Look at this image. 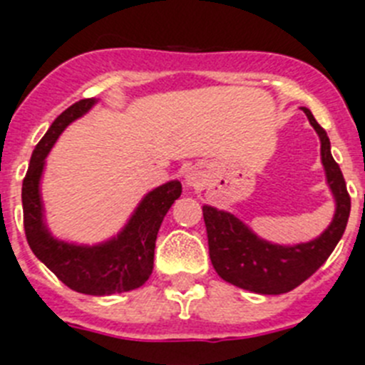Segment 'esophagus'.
Masks as SVG:
<instances>
[{
	"label": "esophagus",
	"instance_id": "obj_1",
	"mask_svg": "<svg viewBox=\"0 0 365 365\" xmlns=\"http://www.w3.org/2000/svg\"><path fill=\"white\" fill-rule=\"evenodd\" d=\"M185 185L187 187H200L202 185V173L198 167H195V165H191V167L185 170Z\"/></svg>",
	"mask_w": 365,
	"mask_h": 365
}]
</instances>
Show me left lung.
<instances>
[{
    "label": "left lung",
    "mask_w": 365,
    "mask_h": 365,
    "mask_svg": "<svg viewBox=\"0 0 365 365\" xmlns=\"http://www.w3.org/2000/svg\"><path fill=\"white\" fill-rule=\"evenodd\" d=\"M301 110L319 135L322 163L336 202L334 217L322 235L292 246L274 244L255 235L233 213L220 211L213 205L202 207L213 268L224 281L250 292L277 296L299 287L327 261L349 220L351 198L344 174L331 154L327 132L318 125L309 108Z\"/></svg>",
    "instance_id": "8db88e82"
}]
</instances>
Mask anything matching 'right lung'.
<instances>
[{
    "label": "right lung",
    "mask_w": 365,
    "mask_h": 365,
    "mask_svg": "<svg viewBox=\"0 0 365 365\" xmlns=\"http://www.w3.org/2000/svg\"><path fill=\"white\" fill-rule=\"evenodd\" d=\"M95 99H82L56 117L33 150L29 169L21 187L25 237L31 250L56 277L75 292L112 296L128 292L147 283L154 268V248L165 215L182 195L178 180L152 189L139 202L119 233L104 242L75 244L51 235L43 218L40 195L46 158L58 135L95 106Z\"/></svg>",
    "instance_id": "1"
}]
</instances>
